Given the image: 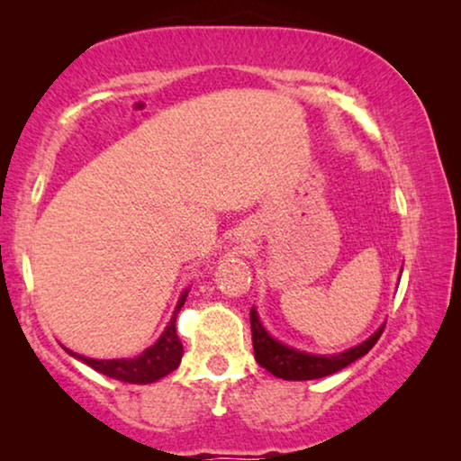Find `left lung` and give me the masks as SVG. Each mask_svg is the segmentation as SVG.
<instances>
[{
	"mask_svg": "<svg viewBox=\"0 0 461 461\" xmlns=\"http://www.w3.org/2000/svg\"><path fill=\"white\" fill-rule=\"evenodd\" d=\"M251 321V342H254V355L256 361L262 365L264 369L283 380H317V377H325L336 374V371L348 367L357 358L374 348L377 339H380L384 327H380L374 336L365 339L363 344L355 346V348L344 350L342 355H308V352H298L289 346L276 342L264 330L254 308L249 312Z\"/></svg>",
	"mask_w": 461,
	"mask_h": 461,
	"instance_id": "obj_1",
	"label": "left lung"
}]
</instances>
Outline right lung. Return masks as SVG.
Masks as SVG:
<instances>
[{
    "label": "right lung",
    "mask_w": 461,
    "mask_h": 461,
    "mask_svg": "<svg viewBox=\"0 0 461 461\" xmlns=\"http://www.w3.org/2000/svg\"><path fill=\"white\" fill-rule=\"evenodd\" d=\"M185 300H186V292L182 294V298L178 300V306H176L174 317L166 327V331H163L161 338L157 339L149 350H144L140 357L96 361V358L73 355L71 350L68 352H71L73 357L81 358L86 365H90L92 369H96L98 374L109 375L113 380L128 382V384H150V382L161 380V377L172 374V371L178 367L182 352H185L178 333H176V314L180 312L182 306H185Z\"/></svg>",
    "instance_id": "add662e5"
}]
</instances>
